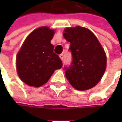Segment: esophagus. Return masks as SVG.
<instances>
[{"label":"esophagus","mask_w":122,"mask_h":122,"mask_svg":"<svg viewBox=\"0 0 122 122\" xmlns=\"http://www.w3.org/2000/svg\"><path fill=\"white\" fill-rule=\"evenodd\" d=\"M59 57H60V59H61L62 61L63 60V57H64V56H63V54H60V55H59Z\"/></svg>","instance_id":"1"}]
</instances>
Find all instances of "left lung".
Instances as JSON below:
<instances>
[{
    "instance_id": "left-lung-1",
    "label": "left lung",
    "mask_w": 122,
    "mask_h": 122,
    "mask_svg": "<svg viewBox=\"0 0 122 122\" xmlns=\"http://www.w3.org/2000/svg\"><path fill=\"white\" fill-rule=\"evenodd\" d=\"M63 34L71 43L69 50L72 62L65 66L66 77L78 90L95 86L106 69L107 58L104 49L95 35L88 29L77 26L66 28Z\"/></svg>"
}]
</instances>
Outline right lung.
I'll use <instances>...</instances> for the list:
<instances>
[{
  "label": "right lung",
  "instance_id": "obj_1",
  "mask_svg": "<svg viewBox=\"0 0 122 122\" xmlns=\"http://www.w3.org/2000/svg\"><path fill=\"white\" fill-rule=\"evenodd\" d=\"M54 31L47 27L34 30L24 41L16 57L17 71L27 85L40 87L45 84L63 63L54 52L51 40Z\"/></svg>",
  "mask_w": 122,
  "mask_h": 122
}]
</instances>
